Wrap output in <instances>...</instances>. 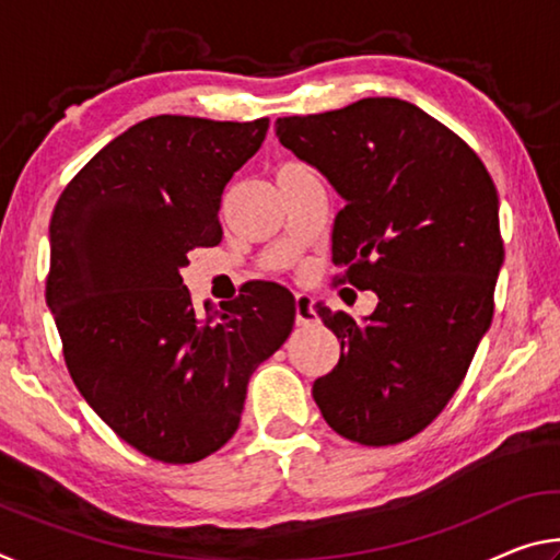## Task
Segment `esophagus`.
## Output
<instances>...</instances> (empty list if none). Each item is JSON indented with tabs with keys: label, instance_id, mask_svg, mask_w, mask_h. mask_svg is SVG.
Masks as SVG:
<instances>
[{
	"label": "esophagus",
	"instance_id": "1",
	"mask_svg": "<svg viewBox=\"0 0 560 560\" xmlns=\"http://www.w3.org/2000/svg\"><path fill=\"white\" fill-rule=\"evenodd\" d=\"M296 324L299 326H316L318 316L314 311V299L308 293H296Z\"/></svg>",
	"mask_w": 560,
	"mask_h": 560
}]
</instances>
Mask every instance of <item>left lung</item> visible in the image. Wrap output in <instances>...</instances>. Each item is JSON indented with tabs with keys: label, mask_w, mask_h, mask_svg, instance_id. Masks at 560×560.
<instances>
[{
	"label": "left lung",
	"mask_w": 560,
	"mask_h": 560,
	"mask_svg": "<svg viewBox=\"0 0 560 560\" xmlns=\"http://www.w3.org/2000/svg\"><path fill=\"white\" fill-rule=\"evenodd\" d=\"M273 128L346 200L334 222L338 283L377 293L363 320L316 306L340 360L314 383V400L350 442L410 440L450 402L491 326L504 264L497 187L459 136L400 98Z\"/></svg>",
	"instance_id": "1"
}]
</instances>
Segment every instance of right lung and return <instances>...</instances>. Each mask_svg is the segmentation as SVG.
I'll use <instances>...</instances> for the list:
<instances>
[{"mask_svg": "<svg viewBox=\"0 0 560 560\" xmlns=\"http://www.w3.org/2000/svg\"><path fill=\"white\" fill-rule=\"evenodd\" d=\"M269 118L140 120L98 150L54 207L46 279L66 368L93 412L167 464L210 457L240 428L252 373L289 338L291 291L252 281L205 311L179 277L195 246L222 242L232 175Z\"/></svg>", "mask_w": 560, "mask_h": 560, "instance_id": "add662e5", "label": "right lung"}]
</instances>
